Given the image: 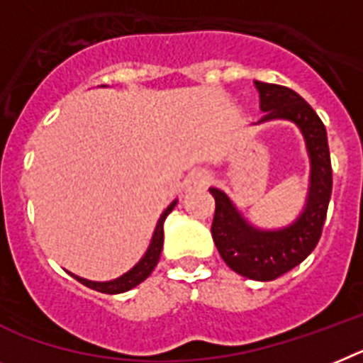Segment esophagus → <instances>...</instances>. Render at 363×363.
<instances>
[{
	"label": "esophagus",
	"mask_w": 363,
	"mask_h": 363,
	"mask_svg": "<svg viewBox=\"0 0 363 363\" xmlns=\"http://www.w3.org/2000/svg\"><path fill=\"white\" fill-rule=\"evenodd\" d=\"M210 177L205 169H197V172H191L186 179V190H199V188H205L208 184Z\"/></svg>",
	"instance_id": "obj_1"
}]
</instances>
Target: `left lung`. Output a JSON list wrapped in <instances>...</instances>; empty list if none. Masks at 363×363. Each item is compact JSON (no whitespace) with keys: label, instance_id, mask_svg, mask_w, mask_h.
I'll return each instance as SVG.
<instances>
[{"label":"left lung","instance_id":"obj_1","mask_svg":"<svg viewBox=\"0 0 363 363\" xmlns=\"http://www.w3.org/2000/svg\"><path fill=\"white\" fill-rule=\"evenodd\" d=\"M264 112L258 123L288 120L303 133L310 158V184L306 203L290 225L260 228L249 223L233 199L219 188H210L216 199L212 238L219 255L238 275L252 280H275L315 249L321 238L332 194V166L327 129L312 106L291 88L255 81Z\"/></svg>","mask_w":363,"mask_h":363}]
</instances>
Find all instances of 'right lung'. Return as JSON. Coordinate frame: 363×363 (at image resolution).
Masks as SVG:
<instances>
[{
  "instance_id": "obj_1",
  "label": "right lung",
  "mask_w": 363,
  "mask_h": 363,
  "mask_svg": "<svg viewBox=\"0 0 363 363\" xmlns=\"http://www.w3.org/2000/svg\"><path fill=\"white\" fill-rule=\"evenodd\" d=\"M175 205H177V199L173 201L172 205L164 210L162 216L158 218V223L157 227H155L153 238H151L147 251H145L144 257L140 258L138 264L130 267L127 273H123V275L118 277V279L114 280H105V282L83 279V277L73 275V273H69V275H72L75 280H79L81 284L88 286V288H92V290L96 291H101V294L114 295V294H123V291L133 290L135 286H138L140 282H144V280L153 273L155 266H157L158 260H160V252H162V245H164V221H166L167 214L175 208Z\"/></svg>"
}]
</instances>
